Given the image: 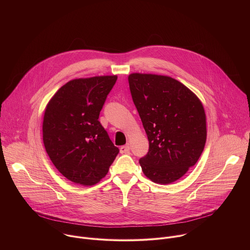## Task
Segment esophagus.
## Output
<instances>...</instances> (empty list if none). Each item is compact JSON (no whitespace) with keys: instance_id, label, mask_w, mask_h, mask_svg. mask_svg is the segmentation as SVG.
<instances>
[{"instance_id":"1","label":"esophagus","mask_w":250,"mask_h":250,"mask_svg":"<svg viewBox=\"0 0 250 250\" xmlns=\"http://www.w3.org/2000/svg\"><path fill=\"white\" fill-rule=\"evenodd\" d=\"M120 151L121 153H128L129 152V146L128 145H125V146H123L121 148H120Z\"/></svg>"}]
</instances>
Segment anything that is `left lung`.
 Listing matches in <instances>:
<instances>
[{
	"instance_id": "1",
	"label": "left lung",
	"mask_w": 250,
	"mask_h": 250,
	"mask_svg": "<svg viewBox=\"0 0 250 250\" xmlns=\"http://www.w3.org/2000/svg\"><path fill=\"white\" fill-rule=\"evenodd\" d=\"M133 104L149 141L139 159L145 175L170 184L194 166L206 144V115L197 96L171 77L133 73L128 76Z\"/></svg>"
}]
</instances>
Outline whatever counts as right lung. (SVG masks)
I'll return each instance as SVG.
<instances>
[{
    "label": "right lung",
    "instance_id": "obj_1",
    "mask_svg": "<svg viewBox=\"0 0 250 250\" xmlns=\"http://www.w3.org/2000/svg\"><path fill=\"white\" fill-rule=\"evenodd\" d=\"M117 76L75 79L49 101L43 118V144L57 170L68 180L91 186L109 171L120 149L99 122Z\"/></svg>",
    "mask_w": 250,
    "mask_h": 250
}]
</instances>
